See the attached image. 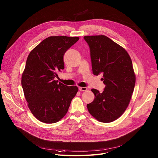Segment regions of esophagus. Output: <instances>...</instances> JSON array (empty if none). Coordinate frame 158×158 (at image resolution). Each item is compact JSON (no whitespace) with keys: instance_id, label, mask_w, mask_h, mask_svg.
I'll return each mask as SVG.
<instances>
[{"instance_id":"1","label":"esophagus","mask_w":158,"mask_h":158,"mask_svg":"<svg viewBox=\"0 0 158 158\" xmlns=\"http://www.w3.org/2000/svg\"><path fill=\"white\" fill-rule=\"evenodd\" d=\"M79 89L80 91H87V88L85 87H80L79 88Z\"/></svg>"}]
</instances>
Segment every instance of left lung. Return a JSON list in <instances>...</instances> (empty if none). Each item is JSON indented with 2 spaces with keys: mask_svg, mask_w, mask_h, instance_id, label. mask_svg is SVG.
I'll list each match as a JSON object with an SVG mask.
<instances>
[{
  "mask_svg": "<svg viewBox=\"0 0 158 158\" xmlns=\"http://www.w3.org/2000/svg\"><path fill=\"white\" fill-rule=\"evenodd\" d=\"M88 44L94 75L103 74L102 93L92 89L94 100L87 104L96 119L110 123L118 119L129 104L136 83V75L127 52L104 35L84 36Z\"/></svg>",
  "mask_w": 158,
  "mask_h": 158,
  "instance_id": "8db88e82",
  "label": "left lung"
}]
</instances>
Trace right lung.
Returning <instances> with one entry per match:
<instances>
[{"label": "right lung", "instance_id": "obj_1", "mask_svg": "<svg viewBox=\"0 0 158 158\" xmlns=\"http://www.w3.org/2000/svg\"><path fill=\"white\" fill-rule=\"evenodd\" d=\"M79 39L78 37H49L27 57L21 84L31 112L42 123L52 124L60 121L78 91L77 86L58 83L54 78L64 69L65 52Z\"/></svg>", "mask_w": 158, "mask_h": 158}]
</instances>
